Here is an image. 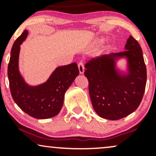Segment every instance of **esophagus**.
I'll use <instances>...</instances> for the list:
<instances>
[{
  "mask_svg": "<svg viewBox=\"0 0 156 156\" xmlns=\"http://www.w3.org/2000/svg\"><path fill=\"white\" fill-rule=\"evenodd\" d=\"M78 69H79V73L80 74H83L84 73V65L82 62H80L78 64Z\"/></svg>",
  "mask_w": 156,
  "mask_h": 156,
  "instance_id": "34e87169",
  "label": "esophagus"
}]
</instances>
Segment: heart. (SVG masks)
Returning <instances> with one entry per match:
<instances>
[{
	"instance_id": "heart-1",
	"label": "heart",
	"mask_w": 156,
	"mask_h": 156,
	"mask_svg": "<svg viewBox=\"0 0 156 156\" xmlns=\"http://www.w3.org/2000/svg\"><path fill=\"white\" fill-rule=\"evenodd\" d=\"M104 41H105V39L103 38V37H101V38L97 39L96 42L98 44H103V42H104Z\"/></svg>"
}]
</instances>
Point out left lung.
Listing matches in <instances>:
<instances>
[{"label": "left lung", "instance_id": "obj_1", "mask_svg": "<svg viewBox=\"0 0 156 156\" xmlns=\"http://www.w3.org/2000/svg\"><path fill=\"white\" fill-rule=\"evenodd\" d=\"M125 50L92 58L85 64L93 108L100 117L110 120L122 119L136 110L145 90L147 69L142 51L132 36ZM121 59L126 61L125 71L117 66Z\"/></svg>", "mask_w": 156, "mask_h": 156}]
</instances>
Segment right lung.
I'll return each mask as SVG.
<instances>
[{
    "label": "right lung",
    "mask_w": 156,
    "mask_h": 156,
    "mask_svg": "<svg viewBox=\"0 0 156 156\" xmlns=\"http://www.w3.org/2000/svg\"><path fill=\"white\" fill-rule=\"evenodd\" d=\"M28 32L25 30L16 39L11 51L8 65V78L12 98L24 112L36 119H49L60 112L64 94L77 76L78 65L72 63L55 69L48 79L39 85L27 83L19 69L20 44Z\"/></svg>",
    "instance_id": "obj_1"
}]
</instances>
